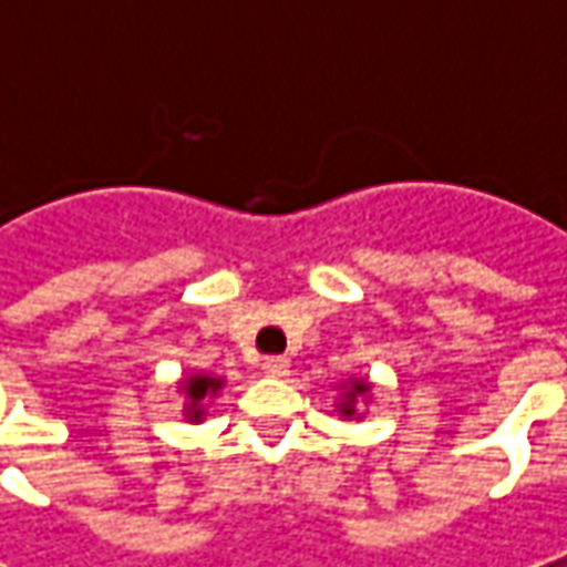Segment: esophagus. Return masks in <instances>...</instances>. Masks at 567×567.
<instances>
[{
  "mask_svg": "<svg viewBox=\"0 0 567 567\" xmlns=\"http://www.w3.org/2000/svg\"><path fill=\"white\" fill-rule=\"evenodd\" d=\"M261 372L268 379H287L290 375V362L284 360V357H268V360L261 362Z\"/></svg>",
  "mask_w": 567,
  "mask_h": 567,
  "instance_id": "obj_1",
  "label": "esophagus"
}]
</instances>
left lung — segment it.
Returning a JSON list of instances; mask_svg holds the SVG:
<instances>
[{
    "label": "left lung",
    "instance_id": "8db88e82",
    "mask_svg": "<svg viewBox=\"0 0 567 567\" xmlns=\"http://www.w3.org/2000/svg\"><path fill=\"white\" fill-rule=\"evenodd\" d=\"M365 394H369V381H350V388L343 391V398H340L338 403L340 416H357V401H362Z\"/></svg>",
    "mask_w": 567,
    "mask_h": 567
}]
</instances>
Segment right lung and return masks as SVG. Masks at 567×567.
Masks as SVG:
<instances>
[{
  "mask_svg": "<svg viewBox=\"0 0 567 567\" xmlns=\"http://www.w3.org/2000/svg\"><path fill=\"white\" fill-rule=\"evenodd\" d=\"M224 388V379H210V375H192L188 381H183V391H186V416L192 420V423H198L202 416H205V406H202V401H205L207 394L214 398L217 391Z\"/></svg>",
  "mask_w": 567,
  "mask_h": 567,
  "instance_id": "1",
  "label": "right lung"
}]
</instances>
